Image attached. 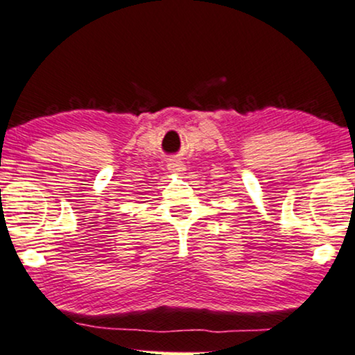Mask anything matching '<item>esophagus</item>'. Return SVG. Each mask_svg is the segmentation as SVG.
Listing matches in <instances>:
<instances>
[{
  "label": "esophagus",
  "mask_w": 355,
  "mask_h": 355,
  "mask_svg": "<svg viewBox=\"0 0 355 355\" xmlns=\"http://www.w3.org/2000/svg\"><path fill=\"white\" fill-rule=\"evenodd\" d=\"M168 169H169L173 174H182V173H184V171H186V166L182 164L181 161L173 159V161H169V163H168Z\"/></svg>",
  "instance_id": "34e87169"
}]
</instances>
